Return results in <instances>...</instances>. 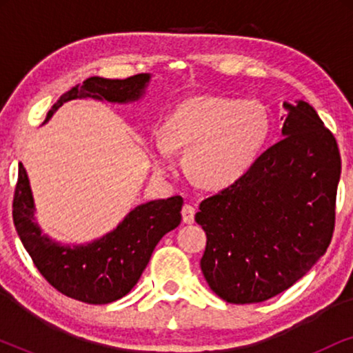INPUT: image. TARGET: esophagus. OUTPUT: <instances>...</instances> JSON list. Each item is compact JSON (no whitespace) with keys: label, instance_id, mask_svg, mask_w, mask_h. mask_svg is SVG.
<instances>
[{"label":"esophagus","instance_id":"esophagus-1","mask_svg":"<svg viewBox=\"0 0 353 353\" xmlns=\"http://www.w3.org/2000/svg\"><path fill=\"white\" fill-rule=\"evenodd\" d=\"M194 214H196L194 207L190 205V204H185V205H183V209H181L183 223H186V225L194 223Z\"/></svg>","mask_w":353,"mask_h":353}]
</instances>
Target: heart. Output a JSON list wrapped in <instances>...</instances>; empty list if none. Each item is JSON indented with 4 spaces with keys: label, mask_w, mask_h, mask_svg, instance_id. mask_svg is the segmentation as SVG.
I'll return each instance as SVG.
<instances>
[{
    "label": "heart",
    "mask_w": 353,
    "mask_h": 353,
    "mask_svg": "<svg viewBox=\"0 0 353 353\" xmlns=\"http://www.w3.org/2000/svg\"><path fill=\"white\" fill-rule=\"evenodd\" d=\"M272 122L257 101L192 96L176 104L162 125V138L151 148L159 173H172L175 152L185 154L188 176L209 191L241 180L257 161Z\"/></svg>",
    "instance_id": "obj_1"
}]
</instances>
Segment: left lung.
I'll list each match as a JSON object with an SVG mask.
<instances>
[{
  "mask_svg": "<svg viewBox=\"0 0 353 353\" xmlns=\"http://www.w3.org/2000/svg\"><path fill=\"white\" fill-rule=\"evenodd\" d=\"M283 139L245 175L201 202L205 281L230 303L268 301L299 281L331 243L341 156L305 101L284 103Z\"/></svg>",
  "mask_w": 353,
  "mask_h": 353,
  "instance_id": "1",
  "label": "left lung"
}]
</instances>
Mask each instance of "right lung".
<instances>
[{
    "label": "right lung",
    "mask_w": 353,
    "mask_h": 353,
    "mask_svg": "<svg viewBox=\"0 0 353 353\" xmlns=\"http://www.w3.org/2000/svg\"><path fill=\"white\" fill-rule=\"evenodd\" d=\"M151 74L125 80L90 77L52 104L46 120L72 99H96L114 104L137 103L146 94ZM183 197L149 201L130 210L112 231L85 244H62L43 233L35 220L27 170L19 163L12 219L19 238L48 283L67 297L103 305L127 296L149 263L152 250L181 221Z\"/></svg>",
    "instance_id": "obj_1"
}]
</instances>
